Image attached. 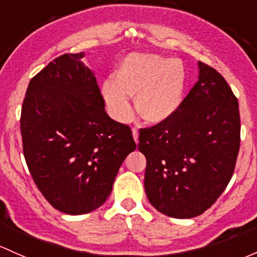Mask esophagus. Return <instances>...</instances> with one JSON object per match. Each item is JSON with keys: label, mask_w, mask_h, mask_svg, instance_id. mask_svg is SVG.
Listing matches in <instances>:
<instances>
[{"label": "esophagus", "mask_w": 257, "mask_h": 257, "mask_svg": "<svg viewBox=\"0 0 257 257\" xmlns=\"http://www.w3.org/2000/svg\"><path fill=\"white\" fill-rule=\"evenodd\" d=\"M132 133H133V138H134V142L137 143H139V132H138V129H136V128H133L132 129Z\"/></svg>", "instance_id": "esophagus-1"}]
</instances>
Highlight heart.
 <instances>
[{"label": "heart", "instance_id": "heart-1", "mask_svg": "<svg viewBox=\"0 0 257 257\" xmlns=\"http://www.w3.org/2000/svg\"><path fill=\"white\" fill-rule=\"evenodd\" d=\"M185 85L186 69L180 59L132 53L121 59L112 80L102 85L101 94L108 114L119 123L132 119L134 94L140 117L149 123H163L180 108Z\"/></svg>", "mask_w": 257, "mask_h": 257}]
</instances>
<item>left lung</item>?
<instances>
[{
  "label": "left lung",
  "mask_w": 257,
  "mask_h": 257,
  "mask_svg": "<svg viewBox=\"0 0 257 257\" xmlns=\"http://www.w3.org/2000/svg\"><path fill=\"white\" fill-rule=\"evenodd\" d=\"M239 147L236 97L219 72L198 61V81L177 112L139 133L151 206L177 219L206 212L233 176Z\"/></svg>",
  "instance_id": "obj_1"
}]
</instances>
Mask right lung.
I'll return each mask as SVG.
<instances>
[{
  "mask_svg": "<svg viewBox=\"0 0 257 257\" xmlns=\"http://www.w3.org/2000/svg\"><path fill=\"white\" fill-rule=\"evenodd\" d=\"M85 53L64 54L31 80L21 114L23 154L43 196L71 215L96 210L128 154L129 126L114 121Z\"/></svg>",
  "mask_w": 257,
  "mask_h": 257,
  "instance_id": "add662e5",
  "label": "right lung"
}]
</instances>
